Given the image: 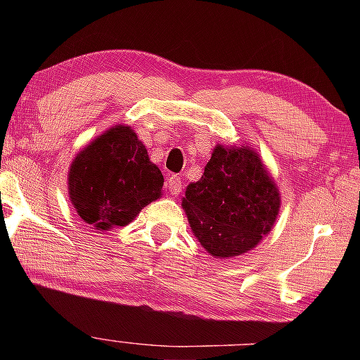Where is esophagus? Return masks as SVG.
Returning <instances> with one entry per match:
<instances>
[{
  "label": "esophagus",
  "mask_w": 360,
  "mask_h": 360,
  "mask_svg": "<svg viewBox=\"0 0 360 360\" xmlns=\"http://www.w3.org/2000/svg\"><path fill=\"white\" fill-rule=\"evenodd\" d=\"M181 184H184V181H181L180 176H176V175L169 176V180H167V188H169L170 195H174V196L179 195L181 191Z\"/></svg>",
  "instance_id": "obj_1"
}]
</instances>
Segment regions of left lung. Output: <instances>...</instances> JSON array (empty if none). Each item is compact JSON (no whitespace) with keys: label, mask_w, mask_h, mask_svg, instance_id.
<instances>
[{"label":"left lung","mask_w":360,"mask_h":360,"mask_svg":"<svg viewBox=\"0 0 360 360\" xmlns=\"http://www.w3.org/2000/svg\"><path fill=\"white\" fill-rule=\"evenodd\" d=\"M200 244L218 259L254 249L275 224L280 193L249 146H216L198 181L181 200Z\"/></svg>","instance_id":"left-lung-1"}]
</instances>
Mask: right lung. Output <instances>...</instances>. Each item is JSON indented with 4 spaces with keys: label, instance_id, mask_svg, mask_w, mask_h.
I'll return each mask as SVG.
<instances>
[{
    "label": "right lung",
    "instance_id": "add662e5",
    "mask_svg": "<svg viewBox=\"0 0 360 360\" xmlns=\"http://www.w3.org/2000/svg\"><path fill=\"white\" fill-rule=\"evenodd\" d=\"M164 175L129 126H112L73 159L68 196L85 223L98 231L129 224L160 198Z\"/></svg>",
    "mask_w": 360,
    "mask_h": 360
}]
</instances>
